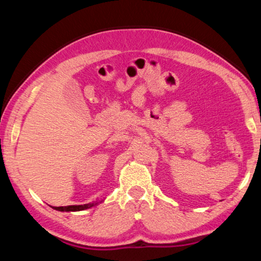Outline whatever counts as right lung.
<instances>
[{
    "mask_svg": "<svg viewBox=\"0 0 261 261\" xmlns=\"http://www.w3.org/2000/svg\"><path fill=\"white\" fill-rule=\"evenodd\" d=\"M103 200L100 201H94V202H90V204H85V205H71V206H61V207H53V208L60 212H79V211H85L91 208V207H94L96 205H99L102 202Z\"/></svg>",
    "mask_w": 261,
    "mask_h": 261,
    "instance_id": "add662e5",
    "label": "right lung"
}]
</instances>
